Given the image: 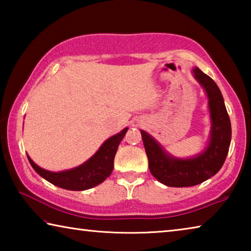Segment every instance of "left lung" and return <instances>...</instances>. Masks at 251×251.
Instances as JSON below:
<instances>
[{
	"mask_svg": "<svg viewBox=\"0 0 251 251\" xmlns=\"http://www.w3.org/2000/svg\"><path fill=\"white\" fill-rule=\"evenodd\" d=\"M194 75L205 88L211 117L210 142L206 151L190 159L167 155L152 137L141 130L151 175L169 187H189L216 175L226 160L231 141V124L219 87L212 78L195 67Z\"/></svg>",
	"mask_w": 251,
	"mask_h": 251,
	"instance_id": "obj_1",
	"label": "left lung"
}]
</instances>
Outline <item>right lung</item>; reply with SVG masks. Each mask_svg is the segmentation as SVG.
Returning <instances> with one entry per match:
<instances>
[{
  "mask_svg": "<svg viewBox=\"0 0 251 251\" xmlns=\"http://www.w3.org/2000/svg\"><path fill=\"white\" fill-rule=\"evenodd\" d=\"M127 128L123 129L120 134H116L108 138L96 154L80 166L70 169V171L53 173L45 171L28 158L37 174L46 180L61 188L69 190H86L93 188L103 182L113 172L114 157L116 155L118 145L126 134Z\"/></svg>",
  "mask_w": 251,
  "mask_h": 251,
  "instance_id": "1",
  "label": "right lung"
}]
</instances>
